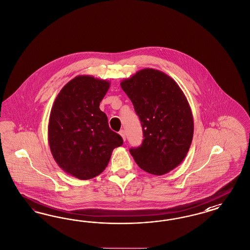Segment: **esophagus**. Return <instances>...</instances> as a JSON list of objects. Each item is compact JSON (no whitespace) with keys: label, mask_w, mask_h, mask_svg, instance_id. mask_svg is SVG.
<instances>
[{"label":"esophagus","mask_w":250,"mask_h":250,"mask_svg":"<svg viewBox=\"0 0 250 250\" xmlns=\"http://www.w3.org/2000/svg\"><path fill=\"white\" fill-rule=\"evenodd\" d=\"M120 135H121L122 139H123V141H126V134H125V130H123V129H121V131H120Z\"/></svg>","instance_id":"obj_1"}]
</instances>
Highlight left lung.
Masks as SVG:
<instances>
[{"mask_svg":"<svg viewBox=\"0 0 250 250\" xmlns=\"http://www.w3.org/2000/svg\"><path fill=\"white\" fill-rule=\"evenodd\" d=\"M143 127L144 142L129 153L145 172L161 176L184 160L192 142L193 116L176 81L145 68L121 81Z\"/></svg>","mask_w":250,"mask_h":250,"instance_id":"8db88e82","label":"left lung"}]
</instances>
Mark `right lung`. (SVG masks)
<instances>
[{"instance_id": "1", "label": "right lung", "mask_w": 250, "mask_h": 250, "mask_svg": "<svg viewBox=\"0 0 250 250\" xmlns=\"http://www.w3.org/2000/svg\"><path fill=\"white\" fill-rule=\"evenodd\" d=\"M110 82L91 75H78L58 94L48 126L50 152L68 175L86 180L100 175L113 150L123 144L110 129L100 102Z\"/></svg>"}]
</instances>
